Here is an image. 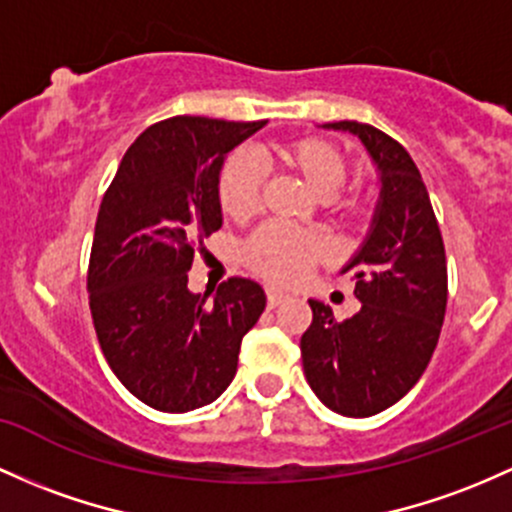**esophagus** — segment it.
<instances>
[{"mask_svg":"<svg viewBox=\"0 0 512 512\" xmlns=\"http://www.w3.org/2000/svg\"><path fill=\"white\" fill-rule=\"evenodd\" d=\"M286 299H289V296H286L284 291L274 289V286H267V306H269V308H277L279 303L286 301Z\"/></svg>","mask_w":512,"mask_h":512,"instance_id":"esophagus-1","label":"esophagus"}]
</instances>
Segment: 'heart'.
<instances>
[{"mask_svg": "<svg viewBox=\"0 0 512 512\" xmlns=\"http://www.w3.org/2000/svg\"><path fill=\"white\" fill-rule=\"evenodd\" d=\"M274 157L301 177L318 199H330L347 179V157L330 140L303 136L286 140L274 148ZM265 192V170L252 155L238 153L228 157L218 174V201L221 209L233 221H247L262 206ZM342 216H357V201H338ZM325 247L316 235L299 233L277 223L260 228L245 245V262L265 279L279 284H294L306 277L313 262L323 257Z\"/></svg>", "mask_w": 512, "mask_h": 512, "instance_id": "1", "label": "heart"}]
</instances>
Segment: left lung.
Returning <instances> with one entry per match:
<instances>
[{
	"instance_id": "8db88e82",
	"label": "left lung",
	"mask_w": 512,
	"mask_h": 512,
	"mask_svg": "<svg viewBox=\"0 0 512 512\" xmlns=\"http://www.w3.org/2000/svg\"><path fill=\"white\" fill-rule=\"evenodd\" d=\"M362 140L381 192L367 238L342 267L355 272L362 308L335 320L311 303L301 335L303 374L330 411L369 418L401 401L428 367L447 308V260L428 189L398 140L359 121L323 123Z\"/></svg>"
}]
</instances>
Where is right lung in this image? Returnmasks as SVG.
<instances>
[{
    "mask_svg": "<svg viewBox=\"0 0 512 512\" xmlns=\"http://www.w3.org/2000/svg\"><path fill=\"white\" fill-rule=\"evenodd\" d=\"M267 121L172 116L126 150L101 199L87 289L94 330L138 401L187 413L216 401L238 369L245 333L267 296L230 277L206 294L189 291L194 247L221 228L218 174L226 155Z\"/></svg>",
    "mask_w": 512,
    "mask_h": 512,
    "instance_id": "1",
    "label": "right lung"
}]
</instances>
